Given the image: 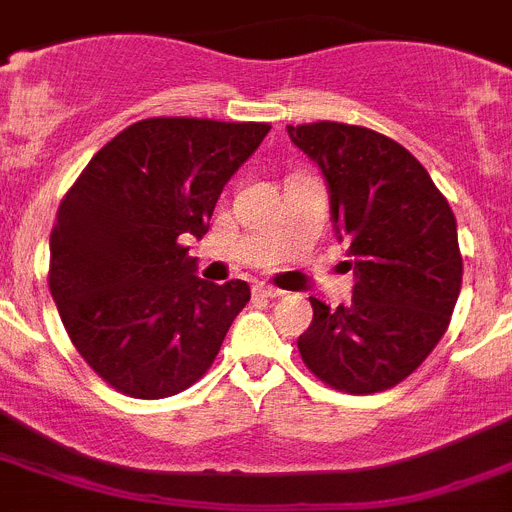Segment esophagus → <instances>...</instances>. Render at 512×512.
Returning <instances> with one entry per match:
<instances>
[{"instance_id": "1", "label": "esophagus", "mask_w": 512, "mask_h": 512, "mask_svg": "<svg viewBox=\"0 0 512 512\" xmlns=\"http://www.w3.org/2000/svg\"><path fill=\"white\" fill-rule=\"evenodd\" d=\"M252 293H255V296H262V299H281L283 296V291H278V288L273 286H265V283H257V286L252 288Z\"/></svg>"}]
</instances>
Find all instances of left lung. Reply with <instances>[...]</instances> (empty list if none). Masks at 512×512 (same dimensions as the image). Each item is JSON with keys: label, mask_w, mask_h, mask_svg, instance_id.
<instances>
[{"label": "left lung", "mask_w": 512, "mask_h": 512, "mask_svg": "<svg viewBox=\"0 0 512 512\" xmlns=\"http://www.w3.org/2000/svg\"><path fill=\"white\" fill-rule=\"evenodd\" d=\"M286 131L327 182L332 229L355 275L348 304L309 296L299 353L335 389L384 391L428 358L459 299L453 211L410 151L371 128L322 121Z\"/></svg>", "instance_id": "1"}]
</instances>
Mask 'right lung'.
Returning a JSON list of instances; mask_svg holds the SVG:
<instances>
[{
  "mask_svg": "<svg viewBox=\"0 0 512 512\" xmlns=\"http://www.w3.org/2000/svg\"><path fill=\"white\" fill-rule=\"evenodd\" d=\"M268 123L146 118L102 146L61 201L48 286L74 348L100 379L162 399L201 379L250 301L244 281L198 278L221 190Z\"/></svg>",
  "mask_w": 512,
  "mask_h": 512,
  "instance_id": "right-lung-1",
  "label": "right lung"
}]
</instances>
